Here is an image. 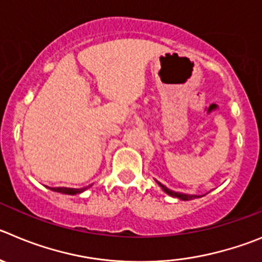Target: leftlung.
<instances>
[{"instance_id": "1", "label": "left lung", "mask_w": 262, "mask_h": 262, "mask_svg": "<svg viewBox=\"0 0 262 262\" xmlns=\"http://www.w3.org/2000/svg\"><path fill=\"white\" fill-rule=\"evenodd\" d=\"M156 182H158V185L161 187V190H163V191L167 192V194L169 195V196L177 198V199H181V200H192V199H196V198L204 196V195H195V194L190 195V194H183V192H176V191H173V190L168 189L167 186H164V185L159 182V181H156Z\"/></svg>"}]
</instances>
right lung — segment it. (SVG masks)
<instances>
[{
	"instance_id": "add662e5",
	"label": "right lung",
	"mask_w": 262,
	"mask_h": 262,
	"mask_svg": "<svg viewBox=\"0 0 262 262\" xmlns=\"http://www.w3.org/2000/svg\"><path fill=\"white\" fill-rule=\"evenodd\" d=\"M51 191H57L60 192V194L66 195H76V194H81L84 192L88 187H84V189H72V187H49Z\"/></svg>"
}]
</instances>
